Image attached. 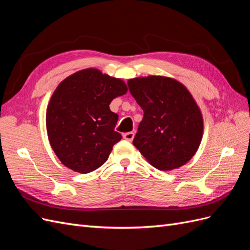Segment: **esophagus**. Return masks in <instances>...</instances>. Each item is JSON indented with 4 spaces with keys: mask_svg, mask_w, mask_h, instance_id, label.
Segmentation results:
<instances>
[{
    "mask_svg": "<svg viewBox=\"0 0 250 250\" xmlns=\"http://www.w3.org/2000/svg\"><path fill=\"white\" fill-rule=\"evenodd\" d=\"M123 138L128 142H131L134 138V132H126L123 134Z\"/></svg>",
    "mask_w": 250,
    "mask_h": 250,
    "instance_id": "obj_1",
    "label": "esophagus"
}]
</instances>
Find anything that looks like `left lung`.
<instances>
[{
    "label": "left lung",
    "instance_id": "obj_1",
    "mask_svg": "<svg viewBox=\"0 0 250 250\" xmlns=\"http://www.w3.org/2000/svg\"><path fill=\"white\" fill-rule=\"evenodd\" d=\"M127 83L144 111L133 145L158 170L187 164L203 133L201 111L190 92L177 80L164 76L133 78Z\"/></svg>",
    "mask_w": 250,
    "mask_h": 250
}]
</instances>
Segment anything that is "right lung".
Returning <instances> with one entry per match:
<instances>
[{"instance_id": "obj_1", "label": "right lung", "mask_w": 250, "mask_h": 250, "mask_svg": "<svg viewBox=\"0 0 250 250\" xmlns=\"http://www.w3.org/2000/svg\"><path fill=\"white\" fill-rule=\"evenodd\" d=\"M127 92L125 82L85 69L59 83L49 102L46 125L50 145L65 167L89 173L107 161L122 135L110 102Z\"/></svg>"}]
</instances>
